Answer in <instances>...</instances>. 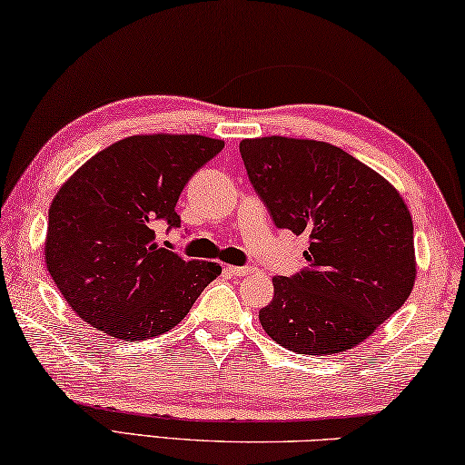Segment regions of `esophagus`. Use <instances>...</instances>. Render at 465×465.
Masks as SVG:
<instances>
[{"instance_id":"obj_1","label":"esophagus","mask_w":465,"mask_h":465,"mask_svg":"<svg viewBox=\"0 0 465 465\" xmlns=\"http://www.w3.org/2000/svg\"><path fill=\"white\" fill-rule=\"evenodd\" d=\"M224 270L231 273V276H245V273L253 272V268H251V265H226Z\"/></svg>"}]
</instances>
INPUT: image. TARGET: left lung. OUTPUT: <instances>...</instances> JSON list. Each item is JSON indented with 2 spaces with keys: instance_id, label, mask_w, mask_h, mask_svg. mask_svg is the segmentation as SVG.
Listing matches in <instances>:
<instances>
[{
  "instance_id": "1",
  "label": "left lung",
  "mask_w": 465,
  "mask_h": 465,
  "mask_svg": "<svg viewBox=\"0 0 465 465\" xmlns=\"http://www.w3.org/2000/svg\"><path fill=\"white\" fill-rule=\"evenodd\" d=\"M251 185L273 224L309 234V268L276 276L260 311L296 354H338L367 340L412 292L414 226L390 181L338 146L270 135L241 142Z\"/></svg>"
}]
</instances>
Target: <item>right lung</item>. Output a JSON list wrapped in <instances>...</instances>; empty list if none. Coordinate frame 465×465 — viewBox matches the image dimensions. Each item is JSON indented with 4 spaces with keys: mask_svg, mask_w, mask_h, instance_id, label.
Listing matches in <instances>:
<instances>
[{
    "mask_svg": "<svg viewBox=\"0 0 465 465\" xmlns=\"http://www.w3.org/2000/svg\"><path fill=\"white\" fill-rule=\"evenodd\" d=\"M224 148L205 135H132L98 152L49 208L45 262L84 322L119 340L173 330L220 276L158 247L156 228L181 226L174 208L192 174Z\"/></svg>",
    "mask_w": 465,
    "mask_h": 465,
    "instance_id": "right-lung-1",
    "label": "right lung"
}]
</instances>
